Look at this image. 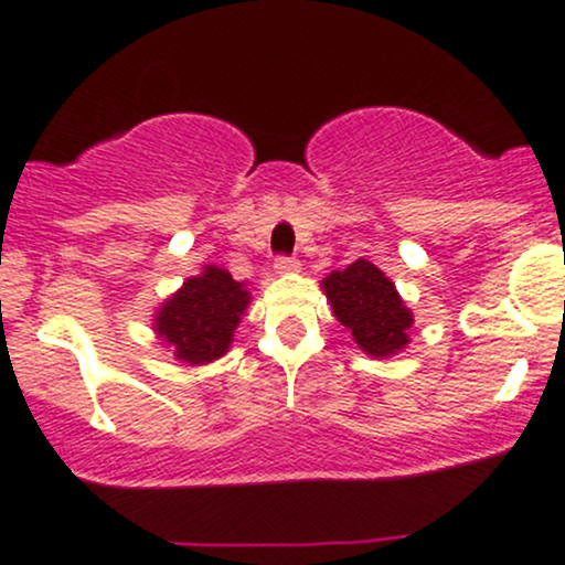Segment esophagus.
Here are the masks:
<instances>
[{"mask_svg":"<svg viewBox=\"0 0 565 565\" xmlns=\"http://www.w3.org/2000/svg\"><path fill=\"white\" fill-rule=\"evenodd\" d=\"M274 268H276V274H291V270L300 268V263H297V257L278 255L276 260H274Z\"/></svg>","mask_w":565,"mask_h":565,"instance_id":"esophagus-1","label":"esophagus"}]
</instances>
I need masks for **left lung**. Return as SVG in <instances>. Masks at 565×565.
Listing matches in <instances>:
<instances>
[{
  "label": "left lung",
  "mask_w": 565,
  "mask_h": 565,
  "mask_svg": "<svg viewBox=\"0 0 565 565\" xmlns=\"http://www.w3.org/2000/svg\"><path fill=\"white\" fill-rule=\"evenodd\" d=\"M323 291L337 321L353 332V340L369 355L382 359L406 348L412 313L404 308L391 278L372 263L355 260L345 270H334L323 278Z\"/></svg>",
  "instance_id": "obj_1"
}]
</instances>
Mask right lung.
Returning <instances> with one entry per match:
<instances>
[{
  "label": "right lung",
  "mask_w": 565,
  "mask_h": 565,
  "mask_svg": "<svg viewBox=\"0 0 565 565\" xmlns=\"http://www.w3.org/2000/svg\"><path fill=\"white\" fill-rule=\"evenodd\" d=\"M246 302L249 291L244 284L233 281L228 270L210 265L164 302L157 316V332L185 364H206L228 350Z\"/></svg>",
  "instance_id": "add662e5"
}]
</instances>
